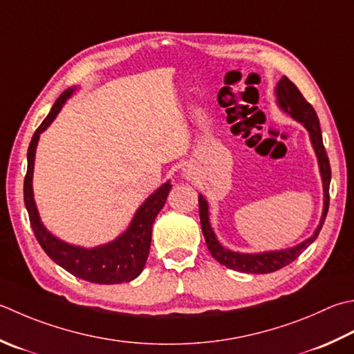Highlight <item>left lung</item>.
I'll list each match as a JSON object with an SVG mask.
<instances>
[{
    "mask_svg": "<svg viewBox=\"0 0 354 354\" xmlns=\"http://www.w3.org/2000/svg\"><path fill=\"white\" fill-rule=\"evenodd\" d=\"M276 95H278L279 106L286 110L287 113L292 115L295 120L302 122L310 131L311 142H313L317 159H319V167H321V175H322V183H324V213H322L321 224L317 225L313 236L308 238L307 241H304L299 245H296L293 248H287V250H281V252H267V253H256V254L234 253V252L227 250L224 247H221L209 223V205H207L204 196L199 195V199H198L199 219H201V227H203L205 244L209 247V252L212 253L213 258L219 262V264L242 273L266 274L292 264L297 256L306 250L311 242L317 238V234H319L321 228L324 225L325 216H327L328 213L331 169H330L327 151H325L324 142H322L319 118H317L313 106L304 98L301 90L297 88L293 82L287 78V76H283V78L279 81L278 88H276Z\"/></svg>",
    "mask_w": 354,
    "mask_h": 354,
    "instance_id": "obj_1",
    "label": "left lung"
}]
</instances>
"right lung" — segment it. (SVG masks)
I'll use <instances>...</instances> for the list:
<instances>
[{
	"label": "right lung",
	"mask_w": 354,
	"mask_h": 354,
	"mask_svg": "<svg viewBox=\"0 0 354 354\" xmlns=\"http://www.w3.org/2000/svg\"><path fill=\"white\" fill-rule=\"evenodd\" d=\"M73 93V88H67L62 92L59 98L55 101L50 113L41 122V126L35 130L32 141L27 150V173L24 178V204L27 213H29L30 225L35 233V238L43 247L48 258L57 262L68 273L76 278H81L93 283H121L129 282L140 276L147 261L150 242H151V225L155 223L159 210L165 204L171 189L170 183H165L162 187L151 195L145 203L138 209L129 230L113 241L112 244L96 247V248H81L68 245L52 236L43 227L38 216L37 207H35L33 192H32V176H33V161L35 150L39 140V133L44 131L55 116L62 107V104Z\"/></svg>",
	"instance_id": "right-lung-1"
}]
</instances>
